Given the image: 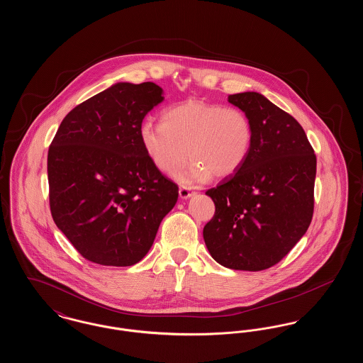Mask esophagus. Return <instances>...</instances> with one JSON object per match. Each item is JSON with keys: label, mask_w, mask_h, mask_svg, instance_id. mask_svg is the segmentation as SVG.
I'll return each mask as SVG.
<instances>
[{"label": "esophagus", "mask_w": 363, "mask_h": 363, "mask_svg": "<svg viewBox=\"0 0 363 363\" xmlns=\"http://www.w3.org/2000/svg\"><path fill=\"white\" fill-rule=\"evenodd\" d=\"M194 193L193 191H190L189 188H179V197L182 199V200H186V199H189L191 197Z\"/></svg>", "instance_id": "esophagus-1"}]
</instances>
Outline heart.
<instances>
[{
  "instance_id": "heart-1",
  "label": "heart",
  "mask_w": 363,
  "mask_h": 363,
  "mask_svg": "<svg viewBox=\"0 0 363 363\" xmlns=\"http://www.w3.org/2000/svg\"><path fill=\"white\" fill-rule=\"evenodd\" d=\"M140 140L162 173H174L191 159L189 169L175 177L196 185L241 169L253 145V125L241 108L193 99L166 108L162 122H143Z\"/></svg>"
}]
</instances>
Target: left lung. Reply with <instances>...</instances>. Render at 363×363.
I'll return each mask as SVG.
<instances>
[{
	"label": "left lung",
	"mask_w": 363,
	"mask_h": 363,
	"mask_svg": "<svg viewBox=\"0 0 363 363\" xmlns=\"http://www.w3.org/2000/svg\"><path fill=\"white\" fill-rule=\"evenodd\" d=\"M247 114L253 145L241 169L207 190L215 215L203 237L212 259L230 269L262 271L308 231L317 159L303 128L259 92L228 95Z\"/></svg>",
	"instance_id": "8db88e82"
}]
</instances>
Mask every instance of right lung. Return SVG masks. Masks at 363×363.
I'll return each instance as SVG.
<instances>
[{
	"mask_svg": "<svg viewBox=\"0 0 363 363\" xmlns=\"http://www.w3.org/2000/svg\"><path fill=\"white\" fill-rule=\"evenodd\" d=\"M163 99L155 83H117L76 106L52 138V220L88 261L138 262L178 200V186L152 164L140 140L144 117Z\"/></svg>",
	"mask_w": 363,
	"mask_h": 363,
	"instance_id": "right-lung-1",
	"label": "right lung"
}]
</instances>
